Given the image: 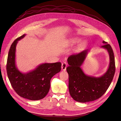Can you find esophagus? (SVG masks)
I'll return each mask as SVG.
<instances>
[{"label":"esophagus","mask_w":121,"mask_h":121,"mask_svg":"<svg viewBox=\"0 0 121 121\" xmlns=\"http://www.w3.org/2000/svg\"><path fill=\"white\" fill-rule=\"evenodd\" d=\"M67 67V64L66 62H64L62 63L61 65V69L63 71H65L66 70V68Z\"/></svg>","instance_id":"1"}]
</instances>
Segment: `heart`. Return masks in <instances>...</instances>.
<instances>
[{
    "instance_id": "obj_1",
    "label": "heart",
    "mask_w": 121,
    "mask_h": 121,
    "mask_svg": "<svg viewBox=\"0 0 121 121\" xmlns=\"http://www.w3.org/2000/svg\"><path fill=\"white\" fill-rule=\"evenodd\" d=\"M80 40H81V39L79 38L74 37V38H72L69 39V40L68 43V44H69V45H73L79 43L80 41ZM86 44H87V42L86 41H82L81 42H80L78 45L77 49L79 50L82 49L83 48H84V47H85V46L86 45Z\"/></svg>"
}]
</instances>
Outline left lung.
<instances>
[{"label":"left lung","instance_id":"1","mask_svg":"<svg viewBox=\"0 0 121 121\" xmlns=\"http://www.w3.org/2000/svg\"><path fill=\"white\" fill-rule=\"evenodd\" d=\"M101 48L107 50L109 64L107 71L99 77L85 74L81 67L90 50L86 49L68 58L69 90L71 97L76 101L85 103L96 100L103 95L111 85L115 73L114 54L111 46L104 41Z\"/></svg>","mask_w":121,"mask_h":121}]
</instances>
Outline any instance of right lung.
I'll use <instances>...</instances> for the list:
<instances>
[{
	"label": "right lung",
	"instance_id": "1",
	"mask_svg": "<svg viewBox=\"0 0 121 121\" xmlns=\"http://www.w3.org/2000/svg\"><path fill=\"white\" fill-rule=\"evenodd\" d=\"M26 34L16 39L9 52L6 71L13 88L20 96L31 100H37L44 97L49 92L50 80L61 70L60 62L43 63L33 70L27 73L20 72L16 63V46L18 41Z\"/></svg>",
	"mask_w": 121,
	"mask_h": 121
}]
</instances>
